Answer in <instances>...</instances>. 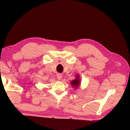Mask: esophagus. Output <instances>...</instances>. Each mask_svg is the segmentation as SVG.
<instances>
[{"label": "esophagus", "mask_w": 130, "mask_h": 130, "mask_svg": "<svg viewBox=\"0 0 130 130\" xmlns=\"http://www.w3.org/2000/svg\"><path fill=\"white\" fill-rule=\"evenodd\" d=\"M57 78L58 79L60 80L61 78H62V74H57Z\"/></svg>", "instance_id": "34e87169"}]
</instances>
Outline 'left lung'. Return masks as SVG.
Instances as JSON below:
<instances>
[{"label":"left lung","instance_id":"8db88e82","mask_svg":"<svg viewBox=\"0 0 130 130\" xmlns=\"http://www.w3.org/2000/svg\"><path fill=\"white\" fill-rule=\"evenodd\" d=\"M80 84H81V82H80L79 75H77L76 78L74 80H73V81L71 82V85L73 87H74L75 89H77L78 88Z\"/></svg>","mask_w":130,"mask_h":130}]
</instances>
